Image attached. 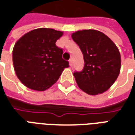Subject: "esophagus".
I'll return each instance as SVG.
<instances>
[{
    "label": "esophagus",
    "mask_w": 135,
    "mask_h": 135,
    "mask_svg": "<svg viewBox=\"0 0 135 135\" xmlns=\"http://www.w3.org/2000/svg\"><path fill=\"white\" fill-rule=\"evenodd\" d=\"M69 63H70V66H73V60L72 59H70L69 60Z\"/></svg>",
    "instance_id": "1"
}]
</instances>
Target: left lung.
I'll return each mask as SVG.
<instances>
[{"instance_id":"1","label":"left lung","mask_w":135,"mask_h":135,"mask_svg":"<svg viewBox=\"0 0 135 135\" xmlns=\"http://www.w3.org/2000/svg\"><path fill=\"white\" fill-rule=\"evenodd\" d=\"M83 52L85 66L73 75L81 90L97 95L107 91L117 80L121 68V57L110 37L96 30H83L72 34Z\"/></svg>"}]
</instances>
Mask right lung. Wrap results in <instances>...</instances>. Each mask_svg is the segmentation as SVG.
Here are the masks:
<instances>
[{"mask_svg": "<svg viewBox=\"0 0 135 135\" xmlns=\"http://www.w3.org/2000/svg\"><path fill=\"white\" fill-rule=\"evenodd\" d=\"M63 33L41 28L25 33L13 49V62L18 78L31 90L45 91L59 79L69 62L55 42Z\"/></svg>", "mask_w": 135, "mask_h": 135, "instance_id": "1", "label": "right lung"}]
</instances>
